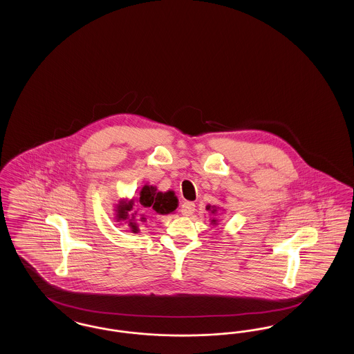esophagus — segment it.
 I'll use <instances>...</instances> for the list:
<instances>
[{
  "label": "esophagus",
  "instance_id": "obj_1",
  "mask_svg": "<svg viewBox=\"0 0 354 354\" xmlns=\"http://www.w3.org/2000/svg\"><path fill=\"white\" fill-rule=\"evenodd\" d=\"M180 212H182V215H185V216H189V215H192V214L195 212V203H183V204H182V207H180Z\"/></svg>",
  "mask_w": 354,
  "mask_h": 354
}]
</instances>
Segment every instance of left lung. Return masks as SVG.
<instances>
[{"mask_svg":"<svg viewBox=\"0 0 354 354\" xmlns=\"http://www.w3.org/2000/svg\"><path fill=\"white\" fill-rule=\"evenodd\" d=\"M205 209L211 214V215H216L218 214V211L220 209L219 205H211V204H208L207 207H205ZM224 211V209H223ZM211 220V224L212 225H218V220L215 219V218H212Z\"/></svg>","mask_w":354,"mask_h":354,"instance_id":"1","label":"left lung"}]
</instances>
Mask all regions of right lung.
Listing matches in <instances>:
<instances>
[{
    "label": "right lung",
    "mask_w": 354,
    "mask_h": 354,
    "mask_svg": "<svg viewBox=\"0 0 354 354\" xmlns=\"http://www.w3.org/2000/svg\"><path fill=\"white\" fill-rule=\"evenodd\" d=\"M178 203L179 201L174 191L169 189L166 192H162L155 185H145L136 198L119 199L114 209L115 220L119 221V224H127L130 232L138 234L139 227L135 220L138 209H145L156 215H169L175 212L179 205ZM140 221H146L145 214L140 215Z\"/></svg>",
    "instance_id": "1"
}]
</instances>
